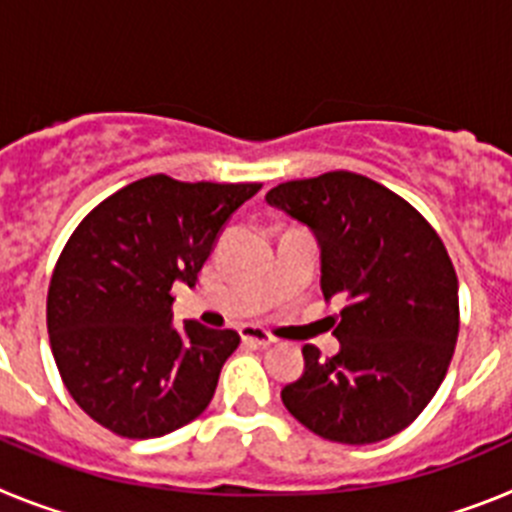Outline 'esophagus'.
<instances>
[{
  "label": "esophagus",
  "instance_id": "esophagus-1",
  "mask_svg": "<svg viewBox=\"0 0 512 512\" xmlns=\"http://www.w3.org/2000/svg\"><path fill=\"white\" fill-rule=\"evenodd\" d=\"M241 338H243V343H248V346H256V348H269L271 343H277V338L269 336L266 330L256 328V325H243Z\"/></svg>",
  "mask_w": 512,
  "mask_h": 512
}]
</instances>
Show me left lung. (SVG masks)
Here are the masks:
<instances>
[{
  "label": "left lung",
  "instance_id": "1",
  "mask_svg": "<svg viewBox=\"0 0 512 512\" xmlns=\"http://www.w3.org/2000/svg\"><path fill=\"white\" fill-rule=\"evenodd\" d=\"M271 207L307 225L320 246V289L346 307L341 351L302 348L305 372L282 402L312 433L377 443L408 428L441 387L459 336V282L446 246L413 205L351 171L284 182Z\"/></svg>",
  "mask_w": 512,
  "mask_h": 512
}]
</instances>
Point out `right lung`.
Returning <instances> with one entry per match:
<instances>
[{
    "instance_id": "right-lung-1",
    "label": "right lung",
    "mask_w": 512,
    "mask_h": 512,
    "mask_svg": "<svg viewBox=\"0 0 512 512\" xmlns=\"http://www.w3.org/2000/svg\"><path fill=\"white\" fill-rule=\"evenodd\" d=\"M261 184L153 174L99 202L63 246L48 287V336L69 395L125 438H158L210 405L241 336L176 328L171 287H194L217 235Z\"/></svg>"
}]
</instances>
